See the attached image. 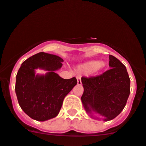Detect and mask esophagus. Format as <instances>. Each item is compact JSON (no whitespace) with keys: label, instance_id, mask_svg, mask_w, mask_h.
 Returning <instances> with one entry per match:
<instances>
[{"label":"esophagus","instance_id":"34e87169","mask_svg":"<svg viewBox=\"0 0 146 146\" xmlns=\"http://www.w3.org/2000/svg\"><path fill=\"white\" fill-rule=\"evenodd\" d=\"M77 81H78V85H81L82 84V82H81V78L80 76H77Z\"/></svg>","mask_w":146,"mask_h":146}]
</instances>
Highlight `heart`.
<instances>
[{
    "instance_id": "b5f03b06",
    "label": "heart",
    "mask_w": 146,
    "mask_h": 146,
    "mask_svg": "<svg viewBox=\"0 0 146 146\" xmlns=\"http://www.w3.org/2000/svg\"><path fill=\"white\" fill-rule=\"evenodd\" d=\"M106 67V64L102 61L91 60L78 66V69L82 73H98L101 72Z\"/></svg>"
}]
</instances>
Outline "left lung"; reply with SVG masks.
Masks as SVG:
<instances>
[{"label":"left lung","instance_id":"1","mask_svg":"<svg viewBox=\"0 0 146 146\" xmlns=\"http://www.w3.org/2000/svg\"><path fill=\"white\" fill-rule=\"evenodd\" d=\"M111 68L102 75L81 78L84 93L81 97L86 111L111 121L122 111L130 93V80L126 67L110 55Z\"/></svg>","mask_w":146,"mask_h":146}]
</instances>
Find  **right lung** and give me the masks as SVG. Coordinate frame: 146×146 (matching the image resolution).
<instances>
[{"label": "right lung", "instance_id": "1", "mask_svg": "<svg viewBox=\"0 0 146 146\" xmlns=\"http://www.w3.org/2000/svg\"><path fill=\"white\" fill-rule=\"evenodd\" d=\"M63 62L59 56L41 52L24 61L19 69L15 85L17 100L33 119L45 121L56 117L66 96L77 84L76 78L63 79L55 72ZM37 68L48 72L36 75Z\"/></svg>", "mask_w": 146, "mask_h": 146}]
</instances>
